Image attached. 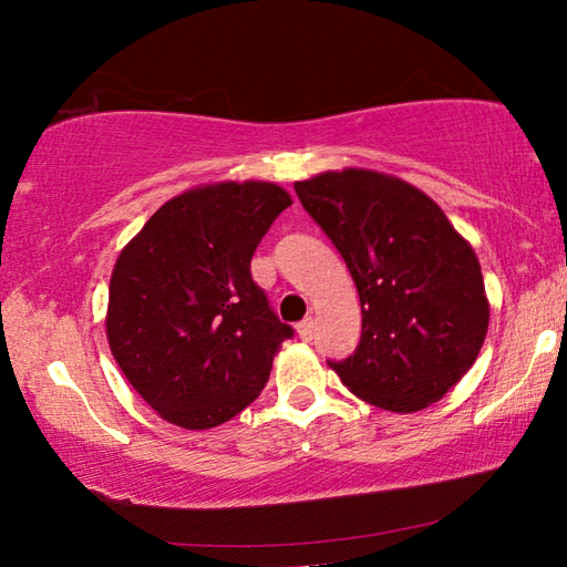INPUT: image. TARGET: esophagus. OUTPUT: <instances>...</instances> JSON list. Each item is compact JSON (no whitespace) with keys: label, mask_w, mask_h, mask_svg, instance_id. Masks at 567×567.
<instances>
[{"label":"esophagus","mask_w":567,"mask_h":567,"mask_svg":"<svg viewBox=\"0 0 567 567\" xmlns=\"http://www.w3.org/2000/svg\"><path fill=\"white\" fill-rule=\"evenodd\" d=\"M312 332H315V322H312V318H307V320H302L300 324H297V334H300V340H312Z\"/></svg>","instance_id":"34e87169"}]
</instances>
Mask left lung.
I'll use <instances>...</instances> for the list:
<instances>
[{
	"instance_id": "1",
	"label": "left lung",
	"mask_w": 567,
	"mask_h": 567,
	"mask_svg": "<svg viewBox=\"0 0 567 567\" xmlns=\"http://www.w3.org/2000/svg\"><path fill=\"white\" fill-rule=\"evenodd\" d=\"M295 192L338 247L362 305L358 350L328 364L370 405H433L473 368L487 334L473 247L425 192L380 172H322Z\"/></svg>"
}]
</instances>
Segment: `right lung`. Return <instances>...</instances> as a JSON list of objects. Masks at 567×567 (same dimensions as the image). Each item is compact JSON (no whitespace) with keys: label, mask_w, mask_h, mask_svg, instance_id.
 Listing matches in <instances>:
<instances>
[{"label":"right lung","mask_w":567,"mask_h":567,"mask_svg":"<svg viewBox=\"0 0 567 567\" xmlns=\"http://www.w3.org/2000/svg\"><path fill=\"white\" fill-rule=\"evenodd\" d=\"M290 205L272 182L197 187L162 205L120 252L110 350L172 425L207 430L243 412L295 334L249 272L260 239Z\"/></svg>","instance_id":"add662e5"}]
</instances>
